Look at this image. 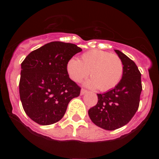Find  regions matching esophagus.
I'll list each match as a JSON object with an SVG mask.
<instances>
[{
    "label": "esophagus",
    "instance_id": "34e87169",
    "mask_svg": "<svg viewBox=\"0 0 159 159\" xmlns=\"http://www.w3.org/2000/svg\"><path fill=\"white\" fill-rule=\"evenodd\" d=\"M86 93H88V91L85 89H81L80 91V95H85Z\"/></svg>",
    "mask_w": 159,
    "mask_h": 159
}]
</instances>
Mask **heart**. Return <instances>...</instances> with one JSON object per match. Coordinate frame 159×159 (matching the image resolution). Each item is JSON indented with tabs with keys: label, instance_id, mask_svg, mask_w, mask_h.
Instances as JSON below:
<instances>
[{
	"label": "heart",
	"instance_id": "1",
	"mask_svg": "<svg viewBox=\"0 0 159 159\" xmlns=\"http://www.w3.org/2000/svg\"><path fill=\"white\" fill-rule=\"evenodd\" d=\"M123 69V61L117 55L96 49L84 53L80 60L72 58L67 64V71L72 80L80 82L90 72L92 78L84 84L102 92L112 89L120 82Z\"/></svg>",
	"mask_w": 159,
	"mask_h": 159
}]
</instances>
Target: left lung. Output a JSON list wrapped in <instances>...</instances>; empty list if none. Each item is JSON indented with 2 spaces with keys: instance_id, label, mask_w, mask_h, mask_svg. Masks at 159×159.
<instances>
[{
  "instance_id": "obj_1",
  "label": "left lung",
  "mask_w": 159,
  "mask_h": 159,
  "mask_svg": "<svg viewBox=\"0 0 159 159\" xmlns=\"http://www.w3.org/2000/svg\"><path fill=\"white\" fill-rule=\"evenodd\" d=\"M123 63V75L113 89L97 94L98 102L88 111L96 126L107 130L123 127L137 111L142 92L141 73L133 60L119 50H115Z\"/></svg>"
}]
</instances>
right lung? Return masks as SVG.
Listing matches in <instances>:
<instances>
[{
  "label": "right lung",
  "mask_w": 159,
  "mask_h": 159,
  "mask_svg": "<svg viewBox=\"0 0 159 159\" xmlns=\"http://www.w3.org/2000/svg\"><path fill=\"white\" fill-rule=\"evenodd\" d=\"M82 51L74 43L53 41L28 55L21 64L20 98L27 116L40 125L60 121L80 88L69 78L68 60Z\"/></svg>",
  "instance_id": "1"
}]
</instances>
